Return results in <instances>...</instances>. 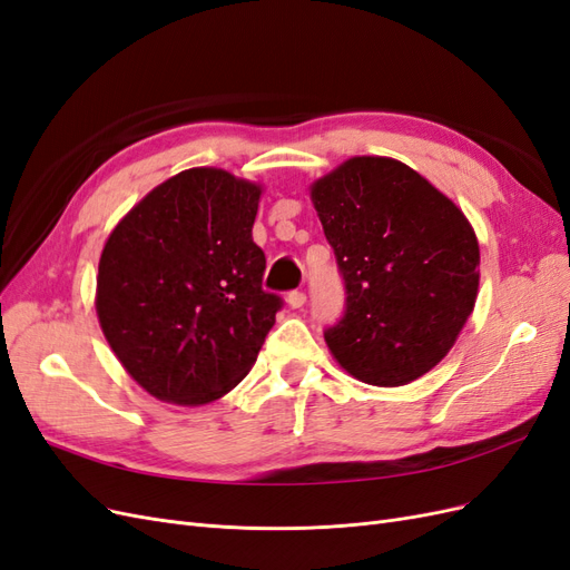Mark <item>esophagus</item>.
Masks as SVG:
<instances>
[{"label": "esophagus", "mask_w": 570, "mask_h": 570, "mask_svg": "<svg viewBox=\"0 0 570 570\" xmlns=\"http://www.w3.org/2000/svg\"><path fill=\"white\" fill-rule=\"evenodd\" d=\"M287 304H289L292 308H302V306L306 304V295H304V292H289V295H287Z\"/></svg>", "instance_id": "esophagus-1"}]
</instances>
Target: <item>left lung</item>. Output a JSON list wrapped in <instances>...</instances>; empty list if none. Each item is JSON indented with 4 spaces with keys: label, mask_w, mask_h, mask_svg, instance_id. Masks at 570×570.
I'll use <instances>...</instances> for the list:
<instances>
[{
    "label": "left lung",
    "mask_w": 570,
    "mask_h": 570,
    "mask_svg": "<svg viewBox=\"0 0 570 570\" xmlns=\"http://www.w3.org/2000/svg\"><path fill=\"white\" fill-rule=\"evenodd\" d=\"M308 193L347 289V312L325 331L327 350L361 383L416 381L473 314L480 247L469 218L390 157H352Z\"/></svg>",
    "instance_id": "left-lung-1"
}]
</instances>
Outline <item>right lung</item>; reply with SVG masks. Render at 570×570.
<instances>
[{
    "label": "right lung",
    "mask_w": 570,
    "mask_h": 570,
    "mask_svg": "<svg viewBox=\"0 0 570 570\" xmlns=\"http://www.w3.org/2000/svg\"><path fill=\"white\" fill-rule=\"evenodd\" d=\"M262 193L223 168H187L107 237L95 295L101 333L159 402H216L254 366L283 304L262 289L266 256L252 239Z\"/></svg>",
    "instance_id": "1"
}]
</instances>
